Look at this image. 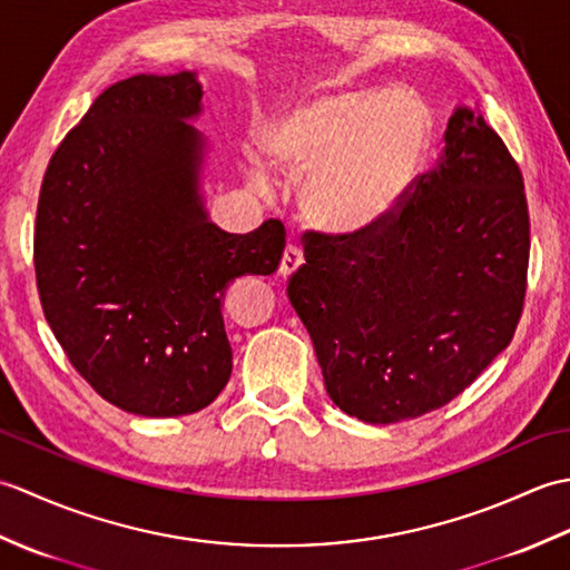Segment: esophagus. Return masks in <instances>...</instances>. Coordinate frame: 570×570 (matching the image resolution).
<instances>
[{
  "mask_svg": "<svg viewBox=\"0 0 570 570\" xmlns=\"http://www.w3.org/2000/svg\"><path fill=\"white\" fill-rule=\"evenodd\" d=\"M304 264V252H301L296 245H288L282 254V264H278V274H282L284 278L292 276L298 266Z\"/></svg>",
  "mask_w": 570,
  "mask_h": 570,
  "instance_id": "esophagus-1",
  "label": "esophagus"
}]
</instances>
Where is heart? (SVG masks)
<instances>
[{"label": "heart", "mask_w": 570, "mask_h": 570, "mask_svg": "<svg viewBox=\"0 0 570 570\" xmlns=\"http://www.w3.org/2000/svg\"><path fill=\"white\" fill-rule=\"evenodd\" d=\"M426 144V112L399 88L304 95L266 119L259 135L266 166L301 180V217L331 237H362L390 223ZM249 184L266 193L272 176L252 164Z\"/></svg>", "instance_id": "1"}]
</instances>
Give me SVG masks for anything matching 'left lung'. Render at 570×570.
<instances>
[{
  "label": "left lung",
  "mask_w": 570,
  "mask_h": 570,
  "mask_svg": "<svg viewBox=\"0 0 570 570\" xmlns=\"http://www.w3.org/2000/svg\"><path fill=\"white\" fill-rule=\"evenodd\" d=\"M443 141L390 223L362 237L306 233V264L286 288L328 396L367 423L451 402L510 345L522 316V171L472 107H455Z\"/></svg>",
  "instance_id": "obj_1"
}]
</instances>
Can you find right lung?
Instances as JSON below:
<instances>
[{
  "instance_id": "1",
  "label": "right lung",
  "mask_w": 570,
  "mask_h": 570,
  "mask_svg": "<svg viewBox=\"0 0 570 570\" xmlns=\"http://www.w3.org/2000/svg\"><path fill=\"white\" fill-rule=\"evenodd\" d=\"M196 70L110 85L46 168L33 264L41 306L70 365L137 416H186L233 372L223 296L269 276L284 225L235 235L203 196L208 139Z\"/></svg>"
}]
</instances>
